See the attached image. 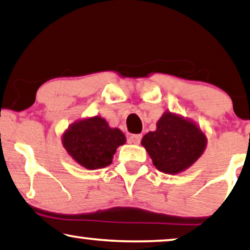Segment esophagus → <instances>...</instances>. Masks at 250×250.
Wrapping results in <instances>:
<instances>
[{
    "mask_svg": "<svg viewBox=\"0 0 250 250\" xmlns=\"http://www.w3.org/2000/svg\"><path fill=\"white\" fill-rule=\"evenodd\" d=\"M140 140H142V135H131L129 138V143L138 145V144L140 143Z\"/></svg>",
    "mask_w": 250,
    "mask_h": 250,
    "instance_id": "obj_1",
    "label": "esophagus"
}]
</instances>
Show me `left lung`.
Instances as JSON below:
<instances>
[{
    "label": "left lung",
    "instance_id": "1",
    "mask_svg": "<svg viewBox=\"0 0 250 250\" xmlns=\"http://www.w3.org/2000/svg\"><path fill=\"white\" fill-rule=\"evenodd\" d=\"M142 145L157 170L167 174L181 173L203 155L207 137L190 119L165 111L155 131L147 132Z\"/></svg>",
    "mask_w": 250,
    "mask_h": 250
}]
</instances>
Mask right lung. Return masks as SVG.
I'll use <instances>...</instances> for the list:
<instances>
[{
  "mask_svg": "<svg viewBox=\"0 0 250 250\" xmlns=\"http://www.w3.org/2000/svg\"><path fill=\"white\" fill-rule=\"evenodd\" d=\"M61 139L69 156L88 170L110 165L118 147L125 144V133L111 128L100 115L73 122L62 133Z\"/></svg>",
  "mask_w": 250,
  "mask_h": 250,
  "instance_id": "right-lung-1",
  "label": "right lung"
}]
</instances>
